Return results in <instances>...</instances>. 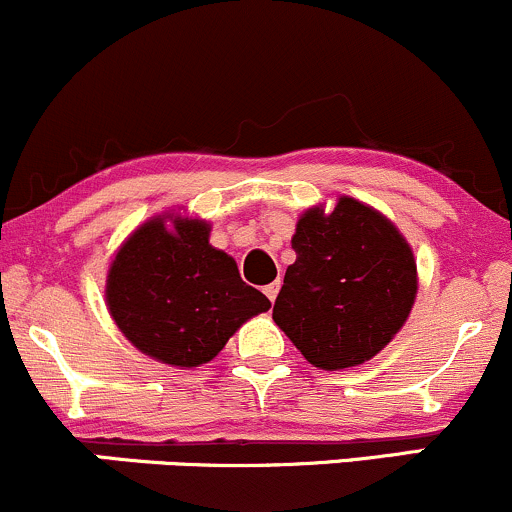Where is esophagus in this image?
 Listing matches in <instances>:
<instances>
[{"label": "esophagus", "instance_id": "esophagus-1", "mask_svg": "<svg viewBox=\"0 0 512 512\" xmlns=\"http://www.w3.org/2000/svg\"><path fill=\"white\" fill-rule=\"evenodd\" d=\"M279 287H282V284H279V282H272V284H267V287H265V294H267V299H270V301L277 299V294H279Z\"/></svg>", "mask_w": 512, "mask_h": 512}]
</instances>
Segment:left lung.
Segmentation results:
<instances>
[{"label": "left lung", "instance_id": "left-lung-1", "mask_svg": "<svg viewBox=\"0 0 512 512\" xmlns=\"http://www.w3.org/2000/svg\"><path fill=\"white\" fill-rule=\"evenodd\" d=\"M272 319L314 368L365 363L395 338L417 297V262L400 230L375 208L338 198L309 208Z\"/></svg>", "mask_w": 512, "mask_h": 512}]
</instances>
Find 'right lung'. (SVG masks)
<instances>
[{
  "mask_svg": "<svg viewBox=\"0 0 512 512\" xmlns=\"http://www.w3.org/2000/svg\"><path fill=\"white\" fill-rule=\"evenodd\" d=\"M208 235L206 220L157 215L129 235L107 272L117 328L134 348L176 368L213 360L247 319L272 306Z\"/></svg>",
  "mask_w": 512,
  "mask_h": 512,
  "instance_id": "1",
  "label": "right lung"
}]
</instances>
